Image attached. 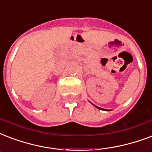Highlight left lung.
Here are the masks:
<instances>
[{"instance_id": "8db88e82", "label": "left lung", "mask_w": 152, "mask_h": 152, "mask_svg": "<svg viewBox=\"0 0 152 152\" xmlns=\"http://www.w3.org/2000/svg\"><path fill=\"white\" fill-rule=\"evenodd\" d=\"M93 105H94V104H93ZM95 107H97V108H98V109H99V110H103V111H111V110H107V109H104V108H101V107H97V106H96V105H94Z\"/></svg>"}]
</instances>
